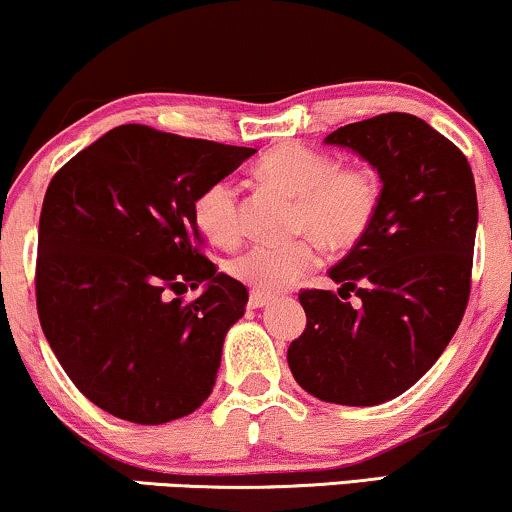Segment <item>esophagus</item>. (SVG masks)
<instances>
[{"label": "esophagus", "instance_id": "34e87169", "mask_svg": "<svg viewBox=\"0 0 512 512\" xmlns=\"http://www.w3.org/2000/svg\"><path fill=\"white\" fill-rule=\"evenodd\" d=\"M274 298L272 296H267V293H260V291H252L250 293V308H264V305H269L272 303Z\"/></svg>", "mask_w": 512, "mask_h": 512}]
</instances>
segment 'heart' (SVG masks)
Returning <instances> with one entry per match:
<instances>
[{
  "mask_svg": "<svg viewBox=\"0 0 512 512\" xmlns=\"http://www.w3.org/2000/svg\"><path fill=\"white\" fill-rule=\"evenodd\" d=\"M257 178L296 197L284 243H255L228 260V274L260 293L284 291L320 264V243L332 252L351 250L378 216L380 175L370 166H339L337 158L303 144H279L255 166ZM199 231L216 245H233L243 233L238 190L214 180L192 202Z\"/></svg>",
  "mask_w": 512,
  "mask_h": 512,
  "instance_id": "heart-1",
  "label": "heart"
}]
</instances>
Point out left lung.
Instances as JSON below:
<instances>
[{
	"instance_id": "8db88e82",
	"label": "left lung",
	"mask_w": 512,
	"mask_h": 512,
	"mask_svg": "<svg viewBox=\"0 0 512 512\" xmlns=\"http://www.w3.org/2000/svg\"><path fill=\"white\" fill-rule=\"evenodd\" d=\"M325 142L366 158L383 195L370 231L330 269L339 293H298L308 322L286 358L313 397L373 407L409 390L460 327L472 289L477 187L467 156L409 113L344 125ZM351 292L358 306L348 303Z\"/></svg>"
}]
</instances>
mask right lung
<instances>
[{
  "label": "right lung",
  "mask_w": 512,
  "mask_h": 512,
  "mask_svg": "<svg viewBox=\"0 0 512 512\" xmlns=\"http://www.w3.org/2000/svg\"><path fill=\"white\" fill-rule=\"evenodd\" d=\"M252 154L120 125L50 180L35 260L40 327L81 395L117 419L168 424L211 395L248 289L204 255L192 202Z\"/></svg>",
  "instance_id": "right-lung-1"
}]
</instances>
